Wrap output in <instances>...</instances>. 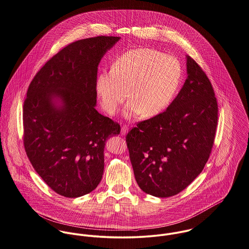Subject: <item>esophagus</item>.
<instances>
[{
  "label": "esophagus",
  "instance_id": "1",
  "mask_svg": "<svg viewBox=\"0 0 249 249\" xmlns=\"http://www.w3.org/2000/svg\"><path fill=\"white\" fill-rule=\"evenodd\" d=\"M128 130H129L128 126H127V125H123V126L121 127V132H120V134H121V135H125V134L128 133Z\"/></svg>",
  "mask_w": 249,
  "mask_h": 249
}]
</instances>
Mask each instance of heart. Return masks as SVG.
<instances>
[{"label":"heart","mask_w":249,"mask_h":249,"mask_svg":"<svg viewBox=\"0 0 249 249\" xmlns=\"http://www.w3.org/2000/svg\"><path fill=\"white\" fill-rule=\"evenodd\" d=\"M181 79L182 67L176 57L153 48H136L117 57L112 69L98 74L96 94L109 115H115L129 95L127 117H153L170 106Z\"/></svg>","instance_id":"obj_1"}]
</instances>
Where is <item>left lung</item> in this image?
Returning <instances> with one entry per match:
<instances>
[{
	"label": "left lung",
	"instance_id": "obj_1",
	"mask_svg": "<svg viewBox=\"0 0 249 249\" xmlns=\"http://www.w3.org/2000/svg\"><path fill=\"white\" fill-rule=\"evenodd\" d=\"M188 77L167 110L139 122L126 135L139 188L166 198L185 190L202 172L213 147L218 105L211 81L187 56Z\"/></svg>",
	"mask_w": 249,
	"mask_h": 249
}]
</instances>
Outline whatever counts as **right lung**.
Masks as SVG:
<instances>
[{"mask_svg": "<svg viewBox=\"0 0 249 249\" xmlns=\"http://www.w3.org/2000/svg\"><path fill=\"white\" fill-rule=\"evenodd\" d=\"M119 37L79 39L51 57L23 103V145L38 175L57 194L93 192L104 171L105 142L120 125L96 110L97 66Z\"/></svg>", "mask_w": 249, "mask_h": 249, "instance_id": "1", "label": "right lung"}]
</instances>
